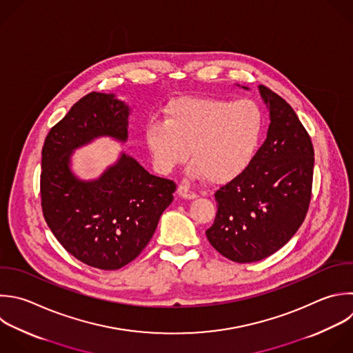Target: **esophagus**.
I'll return each mask as SVG.
<instances>
[{"label": "esophagus", "mask_w": 353, "mask_h": 353, "mask_svg": "<svg viewBox=\"0 0 353 353\" xmlns=\"http://www.w3.org/2000/svg\"><path fill=\"white\" fill-rule=\"evenodd\" d=\"M178 194H179L181 197H183V199H188V200H192V199H196V197H197V193L193 192L190 188H188V186H185V185H181V186L178 188Z\"/></svg>", "instance_id": "34e87169"}]
</instances>
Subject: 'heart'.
<instances>
[{"label": "heart", "instance_id": "obj_1", "mask_svg": "<svg viewBox=\"0 0 353 353\" xmlns=\"http://www.w3.org/2000/svg\"><path fill=\"white\" fill-rule=\"evenodd\" d=\"M263 127V113L252 101L183 97L165 108V121L146 124L145 141L160 172L190 157L192 178L225 183L250 165Z\"/></svg>", "mask_w": 353, "mask_h": 353}]
</instances>
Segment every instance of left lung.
Wrapping results in <instances>:
<instances>
[{
  "label": "left lung",
  "instance_id": "1",
  "mask_svg": "<svg viewBox=\"0 0 353 353\" xmlns=\"http://www.w3.org/2000/svg\"><path fill=\"white\" fill-rule=\"evenodd\" d=\"M270 124L250 165L215 192L210 244L239 263L261 261L281 248L302 225L312 196L314 153L292 108L259 85Z\"/></svg>",
  "mask_w": 353,
  "mask_h": 353
}]
</instances>
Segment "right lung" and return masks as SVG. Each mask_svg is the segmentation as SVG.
I'll return each instance as SVG.
<instances>
[{"label":"right lung","instance_id":"right-lung-1","mask_svg":"<svg viewBox=\"0 0 353 353\" xmlns=\"http://www.w3.org/2000/svg\"><path fill=\"white\" fill-rule=\"evenodd\" d=\"M130 109L114 95L91 92L48 132L41 159V207L54 236L79 261L116 270L150 241L176 183L149 174L121 154L99 179L84 182L70 171L74 149L98 137L127 141Z\"/></svg>","mask_w":353,"mask_h":353}]
</instances>
